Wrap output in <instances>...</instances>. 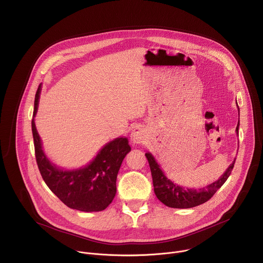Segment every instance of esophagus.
Listing matches in <instances>:
<instances>
[{
	"instance_id": "34e87169",
	"label": "esophagus",
	"mask_w": 263,
	"mask_h": 263,
	"mask_svg": "<svg viewBox=\"0 0 263 263\" xmlns=\"http://www.w3.org/2000/svg\"><path fill=\"white\" fill-rule=\"evenodd\" d=\"M130 137H131V140L133 143H142L147 137L145 128L143 126H137L132 131Z\"/></svg>"
}]
</instances>
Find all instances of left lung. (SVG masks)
I'll return each instance as SVG.
<instances>
[{"label":"left lung","mask_w":263,"mask_h":263,"mask_svg":"<svg viewBox=\"0 0 263 263\" xmlns=\"http://www.w3.org/2000/svg\"><path fill=\"white\" fill-rule=\"evenodd\" d=\"M238 128H239V122L236 127L237 133H238ZM145 157L148 161L149 168H151L154 192L158 200L168 207L181 208V209L196 207L210 200L213 197V195L217 192V190H219L222 186V184L227 181L235 163V160H234L226 170V172H224L221 175V177L215 182L203 187V189L195 190V189H184V187L167 179L151 153H145Z\"/></svg>","instance_id":"1"}]
</instances>
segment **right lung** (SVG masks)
Segmentation results:
<instances>
[{"label":"right lung","mask_w":263,"mask_h":263,"mask_svg":"<svg viewBox=\"0 0 263 263\" xmlns=\"http://www.w3.org/2000/svg\"><path fill=\"white\" fill-rule=\"evenodd\" d=\"M42 86L35 95L32 120V133L36 162L49 189L57 198L71 209L85 212L102 211L115 199L117 177L125 156L131 151L128 138L119 137L106 143L96 158L85 167L63 171L47 158L42 140L36 130V116Z\"/></svg>","instance_id":"right-lung-1"}]
</instances>
